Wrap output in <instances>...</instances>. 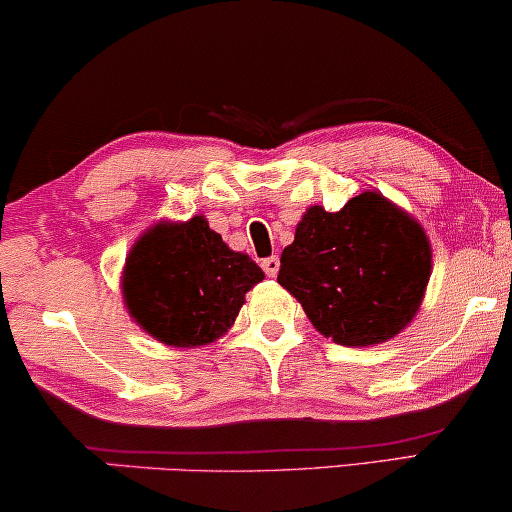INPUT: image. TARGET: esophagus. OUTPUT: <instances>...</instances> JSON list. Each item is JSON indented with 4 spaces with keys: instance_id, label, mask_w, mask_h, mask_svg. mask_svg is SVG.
I'll return each instance as SVG.
<instances>
[{
    "instance_id": "1",
    "label": "esophagus",
    "mask_w": 512,
    "mask_h": 512,
    "mask_svg": "<svg viewBox=\"0 0 512 512\" xmlns=\"http://www.w3.org/2000/svg\"><path fill=\"white\" fill-rule=\"evenodd\" d=\"M263 270H265V275L268 277H275L277 272H279V258L277 256H270V258H263Z\"/></svg>"
}]
</instances>
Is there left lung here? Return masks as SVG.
Listing matches in <instances>:
<instances>
[{"instance_id":"obj_1","label":"left lung","mask_w":512,"mask_h":512,"mask_svg":"<svg viewBox=\"0 0 512 512\" xmlns=\"http://www.w3.org/2000/svg\"><path fill=\"white\" fill-rule=\"evenodd\" d=\"M431 258L429 235L415 216L382 193L363 191L340 212L307 209L279 258L277 282L324 338L370 347L415 319Z\"/></svg>"}]
</instances>
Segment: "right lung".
<instances>
[{
    "instance_id": "right-lung-1",
    "label": "right lung",
    "mask_w": 512,
    "mask_h": 512,
    "mask_svg": "<svg viewBox=\"0 0 512 512\" xmlns=\"http://www.w3.org/2000/svg\"><path fill=\"white\" fill-rule=\"evenodd\" d=\"M263 270L233 251L205 216L158 221L132 244L121 275L132 321L167 347H202L233 328Z\"/></svg>"
}]
</instances>
